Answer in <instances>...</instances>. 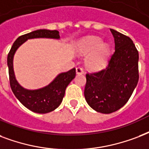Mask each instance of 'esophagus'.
Masks as SVG:
<instances>
[{
  "instance_id": "obj_1",
  "label": "esophagus",
  "mask_w": 149,
  "mask_h": 149,
  "mask_svg": "<svg viewBox=\"0 0 149 149\" xmlns=\"http://www.w3.org/2000/svg\"><path fill=\"white\" fill-rule=\"evenodd\" d=\"M76 73L80 74H84V69H83V68H81V67H78L76 68Z\"/></svg>"
}]
</instances>
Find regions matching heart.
Wrapping results in <instances>:
<instances>
[{
  "instance_id": "heart-1",
  "label": "heart",
  "mask_w": 149,
  "mask_h": 149,
  "mask_svg": "<svg viewBox=\"0 0 149 149\" xmlns=\"http://www.w3.org/2000/svg\"><path fill=\"white\" fill-rule=\"evenodd\" d=\"M80 49L83 54L93 52L86 61L88 66L93 69L103 66L109 53V47L107 44H102V40L96 37H88L83 40Z\"/></svg>"
}]
</instances>
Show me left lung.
<instances>
[{
    "label": "left lung",
    "mask_w": 149,
    "mask_h": 149,
    "mask_svg": "<svg viewBox=\"0 0 149 149\" xmlns=\"http://www.w3.org/2000/svg\"><path fill=\"white\" fill-rule=\"evenodd\" d=\"M115 51L105 69L86 74L85 100L95 111L111 113L126 104L139 79L138 51L131 39L114 29Z\"/></svg>",
    "instance_id": "8db88e82"
}]
</instances>
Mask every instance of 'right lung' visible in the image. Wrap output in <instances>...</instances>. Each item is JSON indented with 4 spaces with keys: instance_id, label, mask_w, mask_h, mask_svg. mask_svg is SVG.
<instances>
[{
    "instance_id": "add662e5",
    "label": "right lung",
    "mask_w": 149,
    "mask_h": 149,
    "mask_svg": "<svg viewBox=\"0 0 149 149\" xmlns=\"http://www.w3.org/2000/svg\"><path fill=\"white\" fill-rule=\"evenodd\" d=\"M33 38H55L59 39L57 30L39 29L19 36L12 45L8 54L9 81L13 93L23 106L38 113H47L57 108L61 103L65 89L76 75L75 68L60 74L47 87L38 90H27L19 85L13 71V56L16 49L29 39Z\"/></svg>"
}]
</instances>
